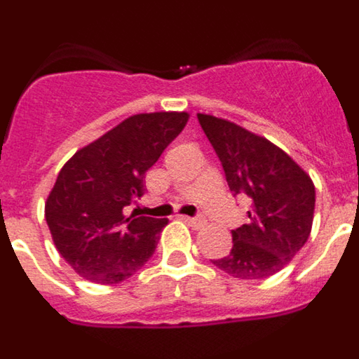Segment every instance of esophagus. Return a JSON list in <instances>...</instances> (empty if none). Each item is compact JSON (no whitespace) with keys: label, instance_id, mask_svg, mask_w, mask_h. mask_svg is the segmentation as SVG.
Wrapping results in <instances>:
<instances>
[{"label":"esophagus","instance_id":"34e87169","mask_svg":"<svg viewBox=\"0 0 359 359\" xmlns=\"http://www.w3.org/2000/svg\"><path fill=\"white\" fill-rule=\"evenodd\" d=\"M182 217V221H185L187 224H190V226H194V228H199L205 224V221H203L201 217H189V215H180Z\"/></svg>","mask_w":359,"mask_h":359}]
</instances>
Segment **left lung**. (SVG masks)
Returning <instances> with one entry per match:
<instances>
[{
	"mask_svg": "<svg viewBox=\"0 0 359 359\" xmlns=\"http://www.w3.org/2000/svg\"><path fill=\"white\" fill-rule=\"evenodd\" d=\"M233 196L250 203L248 224L231 230V252L212 261L236 278L278 273L302 250L313 226L315 185L286 152L237 123L198 113Z\"/></svg>",
	"mask_w": 359,
	"mask_h": 359,
	"instance_id": "8db88e82",
	"label": "left lung"
}]
</instances>
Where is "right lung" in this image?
<instances>
[{
    "label": "right lung",
    "instance_id": "right-lung-1",
    "mask_svg": "<svg viewBox=\"0 0 359 359\" xmlns=\"http://www.w3.org/2000/svg\"><path fill=\"white\" fill-rule=\"evenodd\" d=\"M187 120L185 111L133 115L66 161L44 217L75 273L97 284H118L151 259L169 221L126 215V207L144 196L145 172Z\"/></svg>",
    "mask_w": 359,
    "mask_h": 359
}]
</instances>
